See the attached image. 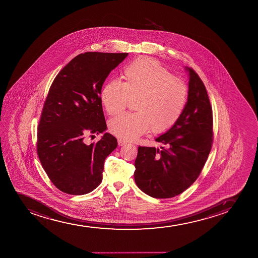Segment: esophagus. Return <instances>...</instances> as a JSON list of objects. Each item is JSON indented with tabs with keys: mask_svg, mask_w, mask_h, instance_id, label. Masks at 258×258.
<instances>
[{
	"mask_svg": "<svg viewBox=\"0 0 258 258\" xmlns=\"http://www.w3.org/2000/svg\"><path fill=\"white\" fill-rule=\"evenodd\" d=\"M126 144H127V142H125V141H124V140H118V145H119V146H122V145H126Z\"/></svg>",
	"mask_w": 258,
	"mask_h": 258,
	"instance_id": "34e87169",
	"label": "esophagus"
}]
</instances>
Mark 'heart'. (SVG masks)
<instances>
[{"label":"heart","instance_id":"obj_1","mask_svg":"<svg viewBox=\"0 0 258 258\" xmlns=\"http://www.w3.org/2000/svg\"><path fill=\"white\" fill-rule=\"evenodd\" d=\"M124 83L110 81L101 91V101L110 115L121 113L130 100L137 99V113H123L110 119L109 130L124 140H135L151 131L162 134L181 118L187 103V89L183 82L157 60L137 58L125 66Z\"/></svg>","mask_w":258,"mask_h":258}]
</instances>
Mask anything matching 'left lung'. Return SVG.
Here are the masks:
<instances>
[{
	"mask_svg": "<svg viewBox=\"0 0 258 258\" xmlns=\"http://www.w3.org/2000/svg\"><path fill=\"white\" fill-rule=\"evenodd\" d=\"M187 101L181 118L157 137L161 149L139 147L134 179L153 198H172L192 185L201 174L213 144V111L204 83L192 69Z\"/></svg>",
	"mask_w": 258,
	"mask_h": 258,
	"instance_id": "obj_1",
	"label": "left lung"
}]
</instances>
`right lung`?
<instances>
[{"instance_id": "add662e5", "label": "right lung", "mask_w": 258, "mask_h": 258, "mask_svg": "<svg viewBox=\"0 0 258 258\" xmlns=\"http://www.w3.org/2000/svg\"><path fill=\"white\" fill-rule=\"evenodd\" d=\"M127 55L80 54L50 86L38 126L37 151L50 181L62 192L86 195L102 181L104 162L117 147V140L108 133L96 143L88 145L85 140L107 130L101 88Z\"/></svg>"}]
</instances>
